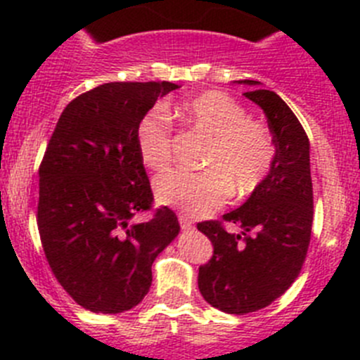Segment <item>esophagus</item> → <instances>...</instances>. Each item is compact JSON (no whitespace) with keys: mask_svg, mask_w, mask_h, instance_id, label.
<instances>
[{"mask_svg":"<svg viewBox=\"0 0 360 360\" xmlns=\"http://www.w3.org/2000/svg\"><path fill=\"white\" fill-rule=\"evenodd\" d=\"M177 219H179L181 229H192L193 228L192 219H190V217H188V215H183V213H181V215L177 217Z\"/></svg>","mask_w":360,"mask_h":360,"instance_id":"esophagus-1","label":"esophagus"}]
</instances>
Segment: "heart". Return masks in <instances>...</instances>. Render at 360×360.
I'll use <instances>...</instances> for the list:
<instances>
[{"label":"heart","mask_w":360,"mask_h":360,"mask_svg":"<svg viewBox=\"0 0 360 360\" xmlns=\"http://www.w3.org/2000/svg\"><path fill=\"white\" fill-rule=\"evenodd\" d=\"M176 115L188 127L208 136L200 172L170 170L154 181L156 199L165 206L206 215L220 208L229 192L251 195L273 168L276 147L267 125L249 118L240 103L222 91L184 100ZM136 147L143 165L163 170L172 161V125L161 109H150L136 124Z\"/></svg>","instance_id":"b5f03b06"}]
</instances>
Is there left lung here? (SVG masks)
I'll list each match as a JSON object with an SVG mask.
<instances>
[{
    "instance_id": "left-lung-1",
    "label": "left lung",
    "mask_w": 360,
    "mask_h": 360,
    "mask_svg": "<svg viewBox=\"0 0 360 360\" xmlns=\"http://www.w3.org/2000/svg\"><path fill=\"white\" fill-rule=\"evenodd\" d=\"M257 86V80H238ZM258 103L273 132L276 156L264 183L240 208L197 228L208 236L213 257L199 267V290L210 305L228 314L257 312L289 289L301 273L314 220L309 138L290 108L274 91L244 93Z\"/></svg>"
}]
</instances>
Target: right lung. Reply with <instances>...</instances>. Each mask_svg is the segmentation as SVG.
Instances as JSON below:
<instances>
[{"instance_id":"add662e5","label":"right lung","mask_w":360,"mask_h":360,"mask_svg":"<svg viewBox=\"0 0 360 360\" xmlns=\"http://www.w3.org/2000/svg\"><path fill=\"white\" fill-rule=\"evenodd\" d=\"M172 82H109L71 100L39 167L37 228L51 273L96 314L131 310L152 283V264L179 233L176 213L154 210L136 147V124Z\"/></svg>"}]
</instances>
